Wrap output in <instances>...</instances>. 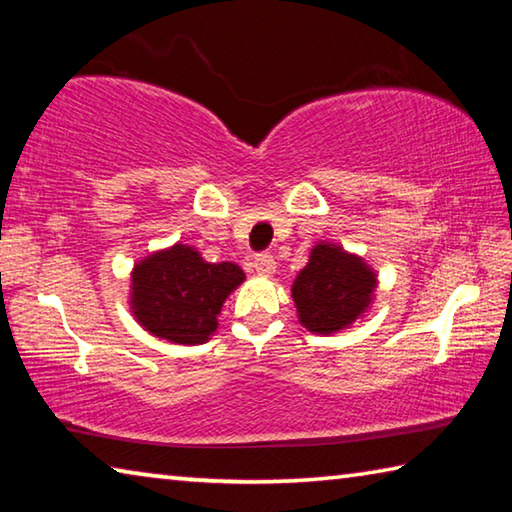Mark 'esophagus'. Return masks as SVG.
<instances>
[{
    "instance_id": "obj_1",
    "label": "esophagus",
    "mask_w": 512,
    "mask_h": 512,
    "mask_svg": "<svg viewBox=\"0 0 512 512\" xmlns=\"http://www.w3.org/2000/svg\"><path fill=\"white\" fill-rule=\"evenodd\" d=\"M253 268H255L259 275H273L275 273V259H273V255L259 253L253 259Z\"/></svg>"
}]
</instances>
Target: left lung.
<instances>
[{
  "label": "left lung",
  "instance_id": "1",
  "mask_svg": "<svg viewBox=\"0 0 512 512\" xmlns=\"http://www.w3.org/2000/svg\"><path fill=\"white\" fill-rule=\"evenodd\" d=\"M377 289V275L359 255L320 241L291 287L302 327L334 334L366 314Z\"/></svg>",
  "mask_w": 512,
  "mask_h": 512
}]
</instances>
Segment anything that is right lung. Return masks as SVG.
Returning a JSON list of instances; mask_svg holds the SVG:
<instances>
[{
	"instance_id": "obj_1",
	"label": "right lung",
	"mask_w": 512,
	"mask_h": 512,
	"mask_svg": "<svg viewBox=\"0 0 512 512\" xmlns=\"http://www.w3.org/2000/svg\"><path fill=\"white\" fill-rule=\"evenodd\" d=\"M246 280L232 262H205L196 248L176 244L135 264L131 309L146 332L178 345H201L216 332L225 298Z\"/></svg>"
}]
</instances>
